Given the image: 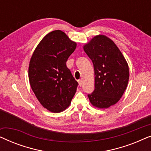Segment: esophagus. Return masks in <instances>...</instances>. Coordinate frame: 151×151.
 I'll list each match as a JSON object with an SVG mask.
<instances>
[{"label": "esophagus", "mask_w": 151, "mask_h": 151, "mask_svg": "<svg viewBox=\"0 0 151 151\" xmlns=\"http://www.w3.org/2000/svg\"><path fill=\"white\" fill-rule=\"evenodd\" d=\"M78 83H79V85L80 86H82V80H78Z\"/></svg>", "instance_id": "1"}]
</instances>
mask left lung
<instances>
[{
  "instance_id": "left-lung-1",
  "label": "left lung",
  "mask_w": 151,
  "mask_h": 151,
  "mask_svg": "<svg viewBox=\"0 0 151 151\" xmlns=\"http://www.w3.org/2000/svg\"><path fill=\"white\" fill-rule=\"evenodd\" d=\"M84 50L93 64L95 88L88 97L98 108H109L118 102L127 88L129 66L114 42L105 36L94 37Z\"/></svg>"
}]
</instances>
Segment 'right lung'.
<instances>
[{
  "label": "right lung",
  "mask_w": 151,
  "mask_h": 151,
  "mask_svg": "<svg viewBox=\"0 0 151 151\" xmlns=\"http://www.w3.org/2000/svg\"><path fill=\"white\" fill-rule=\"evenodd\" d=\"M76 43L60 30L46 35L35 49L29 66L33 91L47 110L59 113L69 106L78 82L66 65Z\"/></svg>",
  "instance_id": "obj_1"
}]
</instances>
